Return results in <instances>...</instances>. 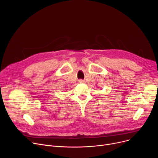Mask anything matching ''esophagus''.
I'll list each match as a JSON object with an SVG mask.
<instances>
[{"instance_id": "1", "label": "esophagus", "mask_w": 158, "mask_h": 158, "mask_svg": "<svg viewBox=\"0 0 158 158\" xmlns=\"http://www.w3.org/2000/svg\"><path fill=\"white\" fill-rule=\"evenodd\" d=\"M79 83H85V81H83V80H82V79H80V80H79Z\"/></svg>"}]
</instances>
